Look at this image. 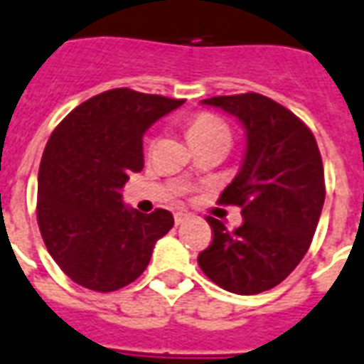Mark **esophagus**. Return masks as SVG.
Masks as SVG:
<instances>
[{
    "instance_id": "esophagus-1",
    "label": "esophagus",
    "mask_w": 364,
    "mask_h": 364,
    "mask_svg": "<svg viewBox=\"0 0 364 364\" xmlns=\"http://www.w3.org/2000/svg\"><path fill=\"white\" fill-rule=\"evenodd\" d=\"M190 218V214L188 213H176L174 214V222H176V226H182L186 220Z\"/></svg>"
}]
</instances>
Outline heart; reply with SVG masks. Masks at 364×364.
I'll return each instance as SVG.
<instances>
[{"instance_id":"b5f03b06","label":"heart","mask_w":364,"mask_h":364,"mask_svg":"<svg viewBox=\"0 0 364 364\" xmlns=\"http://www.w3.org/2000/svg\"><path fill=\"white\" fill-rule=\"evenodd\" d=\"M188 140L191 146L203 142H210V140H230V129L220 117L213 114H199L193 119H190L188 129H186Z\"/></svg>"}]
</instances>
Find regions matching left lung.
I'll return each instance as SVG.
<instances>
[{
    "mask_svg": "<svg viewBox=\"0 0 364 364\" xmlns=\"http://www.w3.org/2000/svg\"><path fill=\"white\" fill-rule=\"evenodd\" d=\"M233 115L247 134L243 163L220 203L243 208L230 232L208 218L213 243L197 256L213 283L235 294L277 287L308 252L325 203V173L308 127L272 98L247 92L201 100Z\"/></svg>",
    "mask_w": 364,
    "mask_h": 364,
    "instance_id": "1",
    "label": "left lung"
}]
</instances>
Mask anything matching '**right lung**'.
<instances>
[{
  "label": "right lung",
  "mask_w": 364,
  "mask_h": 364,
  "mask_svg": "<svg viewBox=\"0 0 364 364\" xmlns=\"http://www.w3.org/2000/svg\"><path fill=\"white\" fill-rule=\"evenodd\" d=\"M184 100L112 89L60 121L38 174V224L49 255L74 283L97 292L123 289L148 267L173 214L127 207L131 173L144 168L142 136Z\"/></svg>",
  "instance_id": "obj_1"
}]
</instances>
